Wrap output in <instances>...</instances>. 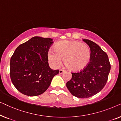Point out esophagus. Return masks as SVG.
Listing matches in <instances>:
<instances>
[{
    "label": "esophagus",
    "mask_w": 121,
    "mask_h": 121,
    "mask_svg": "<svg viewBox=\"0 0 121 121\" xmlns=\"http://www.w3.org/2000/svg\"><path fill=\"white\" fill-rule=\"evenodd\" d=\"M64 72V70H62V69H59V74H62Z\"/></svg>",
    "instance_id": "obj_1"
}]
</instances>
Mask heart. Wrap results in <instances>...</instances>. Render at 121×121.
I'll use <instances>...</instances> for the list:
<instances>
[{
    "instance_id": "obj_1",
    "label": "heart",
    "mask_w": 121,
    "mask_h": 121,
    "mask_svg": "<svg viewBox=\"0 0 121 121\" xmlns=\"http://www.w3.org/2000/svg\"><path fill=\"white\" fill-rule=\"evenodd\" d=\"M54 49H49L48 58L54 67L60 65L63 58L64 64L69 70L79 71L86 67L91 58L90 49L86 44L75 40L58 42Z\"/></svg>"
}]
</instances>
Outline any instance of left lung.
Here are the masks:
<instances>
[{
  "mask_svg": "<svg viewBox=\"0 0 121 121\" xmlns=\"http://www.w3.org/2000/svg\"><path fill=\"white\" fill-rule=\"evenodd\" d=\"M83 41L90 48V62L82 70L72 73V79L66 86L74 96L84 99L96 95L104 88L108 80L111 65L106 53L98 44L89 39Z\"/></svg>",
  "mask_w": 121,
  "mask_h": 121,
  "instance_id": "left-lung-1",
  "label": "left lung"
}]
</instances>
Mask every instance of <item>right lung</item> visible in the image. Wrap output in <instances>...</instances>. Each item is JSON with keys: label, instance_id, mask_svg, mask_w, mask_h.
I'll return each mask as SVG.
<instances>
[{"label": "right lung", "instance_id": "right-lung-1", "mask_svg": "<svg viewBox=\"0 0 121 121\" xmlns=\"http://www.w3.org/2000/svg\"><path fill=\"white\" fill-rule=\"evenodd\" d=\"M50 38L35 36L19 46L10 59V75L13 85L24 95L35 96L46 91L59 70L49 67Z\"/></svg>", "mask_w": 121, "mask_h": 121}]
</instances>
